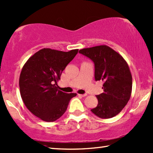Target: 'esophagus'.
<instances>
[{"instance_id": "esophagus-1", "label": "esophagus", "mask_w": 153, "mask_h": 153, "mask_svg": "<svg viewBox=\"0 0 153 153\" xmlns=\"http://www.w3.org/2000/svg\"><path fill=\"white\" fill-rule=\"evenodd\" d=\"M78 95H79V96H80V97H85V96H87L86 94H79Z\"/></svg>"}]
</instances>
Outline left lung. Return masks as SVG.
Returning a JSON list of instances; mask_svg holds the SVG:
<instances>
[{
  "label": "left lung",
  "mask_w": 153,
  "mask_h": 153,
  "mask_svg": "<svg viewBox=\"0 0 153 153\" xmlns=\"http://www.w3.org/2000/svg\"><path fill=\"white\" fill-rule=\"evenodd\" d=\"M79 53L94 62L95 80L104 81V92L96 95L98 104L91 110L102 118L116 116L126 106L132 91V76L122 56L107 45L80 49Z\"/></svg>",
  "instance_id": "obj_1"
}]
</instances>
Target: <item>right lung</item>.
<instances>
[{"label":"right lung","mask_w":153,"mask_h":153,"mask_svg":"<svg viewBox=\"0 0 153 153\" xmlns=\"http://www.w3.org/2000/svg\"><path fill=\"white\" fill-rule=\"evenodd\" d=\"M78 51L44 48L24 64L19 79L21 97L31 113L42 120L52 122L59 119L66 111L71 99L76 96L58 90L57 82Z\"/></svg>","instance_id":"1"}]
</instances>
